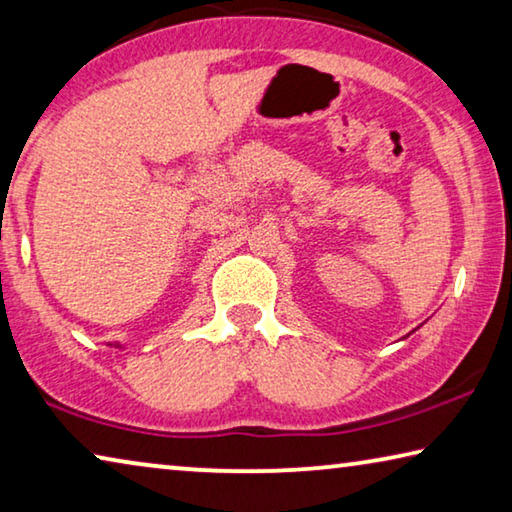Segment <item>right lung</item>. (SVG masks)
<instances>
[{
  "mask_svg": "<svg viewBox=\"0 0 512 512\" xmlns=\"http://www.w3.org/2000/svg\"><path fill=\"white\" fill-rule=\"evenodd\" d=\"M109 346H111V344H109ZM116 348H125V346H118V344H116Z\"/></svg>",
  "mask_w": 512,
  "mask_h": 512,
  "instance_id": "add662e5",
  "label": "right lung"
}]
</instances>
